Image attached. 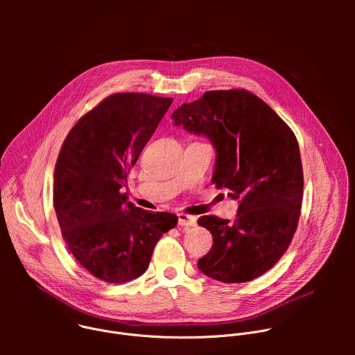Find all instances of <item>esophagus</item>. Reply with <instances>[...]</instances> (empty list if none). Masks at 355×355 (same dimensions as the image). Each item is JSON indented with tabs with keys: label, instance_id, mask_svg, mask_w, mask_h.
<instances>
[{
	"label": "esophagus",
	"instance_id": "obj_1",
	"mask_svg": "<svg viewBox=\"0 0 355 355\" xmlns=\"http://www.w3.org/2000/svg\"><path fill=\"white\" fill-rule=\"evenodd\" d=\"M178 225L180 226H185V227L195 226L196 225V218L185 215V214H178Z\"/></svg>",
	"mask_w": 355,
	"mask_h": 355
}]
</instances>
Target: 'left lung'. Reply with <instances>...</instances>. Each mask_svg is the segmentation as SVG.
Segmentation results:
<instances>
[{"mask_svg":"<svg viewBox=\"0 0 355 355\" xmlns=\"http://www.w3.org/2000/svg\"><path fill=\"white\" fill-rule=\"evenodd\" d=\"M171 119L205 136L216 151L212 182L239 202L233 220L200 216L212 248L198 268L220 282L254 279L282 257L299 220L303 173L288 125L263 99L244 89L208 91L182 104Z\"/></svg>","mask_w":355,"mask_h":355,"instance_id":"1","label":"left lung"}]
</instances>
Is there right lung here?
Returning a JSON list of instances; mask_svg holds the SVG:
<instances>
[{"label":"right lung","mask_w":355,"mask_h":355,"mask_svg":"<svg viewBox=\"0 0 355 355\" xmlns=\"http://www.w3.org/2000/svg\"><path fill=\"white\" fill-rule=\"evenodd\" d=\"M173 98L114 94L67 135L55 168V211L74 259L94 277L123 284L146 272L174 214L147 212L125 200L128 171Z\"/></svg>","instance_id":"right-lung-1"}]
</instances>
